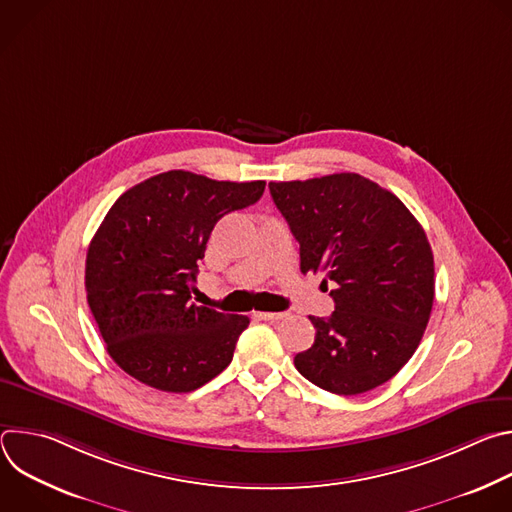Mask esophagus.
Wrapping results in <instances>:
<instances>
[{
  "label": "esophagus",
  "instance_id": "34e87169",
  "mask_svg": "<svg viewBox=\"0 0 512 512\" xmlns=\"http://www.w3.org/2000/svg\"><path fill=\"white\" fill-rule=\"evenodd\" d=\"M285 316H287L285 312H257V318L265 322H277V320H283Z\"/></svg>",
  "mask_w": 512,
  "mask_h": 512
}]
</instances>
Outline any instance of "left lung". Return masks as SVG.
<instances>
[{"mask_svg": "<svg viewBox=\"0 0 512 512\" xmlns=\"http://www.w3.org/2000/svg\"><path fill=\"white\" fill-rule=\"evenodd\" d=\"M269 192L300 243L302 273L336 283L334 312L310 316L316 338L296 369L336 395L387 383L417 350L433 306V253L417 218L350 172L269 182Z\"/></svg>", "mask_w": 512, "mask_h": 512, "instance_id": "left-lung-1", "label": "left lung"}]
</instances>
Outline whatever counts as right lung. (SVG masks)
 Masks as SVG:
<instances>
[{"label":"right lung","mask_w":512,"mask_h":512,"mask_svg":"<svg viewBox=\"0 0 512 512\" xmlns=\"http://www.w3.org/2000/svg\"><path fill=\"white\" fill-rule=\"evenodd\" d=\"M263 180L218 182L170 170L123 192L95 233L87 302L109 356L139 383L188 393L233 360L247 316L190 302L214 225L255 204Z\"/></svg>","instance_id":"1"}]
</instances>
